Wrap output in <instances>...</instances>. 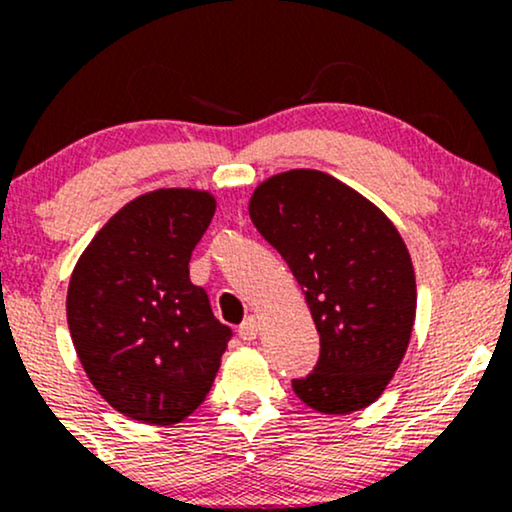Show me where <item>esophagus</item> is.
<instances>
[{"label": "esophagus", "instance_id": "esophagus-1", "mask_svg": "<svg viewBox=\"0 0 512 512\" xmlns=\"http://www.w3.org/2000/svg\"><path fill=\"white\" fill-rule=\"evenodd\" d=\"M257 334H260V322H257L255 317H248V320L238 327V337L243 339V342H252V339H257Z\"/></svg>", "mask_w": 512, "mask_h": 512}]
</instances>
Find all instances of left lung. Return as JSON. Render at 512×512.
<instances>
[{
	"label": "left lung",
	"instance_id": "left-lung-1",
	"mask_svg": "<svg viewBox=\"0 0 512 512\" xmlns=\"http://www.w3.org/2000/svg\"><path fill=\"white\" fill-rule=\"evenodd\" d=\"M250 219L301 284L320 358L293 392L322 414H351L385 392L414 330L416 279L402 236L354 187L296 168L250 197Z\"/></svg>",
	"mask_w": 512,
	"mask_h": 512
}]
</instances>
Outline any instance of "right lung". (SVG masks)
Masks as SVG:
<instances>
[{
    "label": "right lung",
    "mask_w": 512,
    "mask_h": 512,
    "mask_svg": "<svg viewBox=\"0 0 512 512\" xmlns=\"http://www.w3.org/2000/svg\"><path fill=\"white\" fill-rule=\"evenodd\" d=\"M214 195L163 187L132 199L88 243L67 291V322L88 380L110 407L168 426L204 402L231 327L190 281Z\"/></svg>",
    "instance_id": "add662e5"
}]
</instances>
